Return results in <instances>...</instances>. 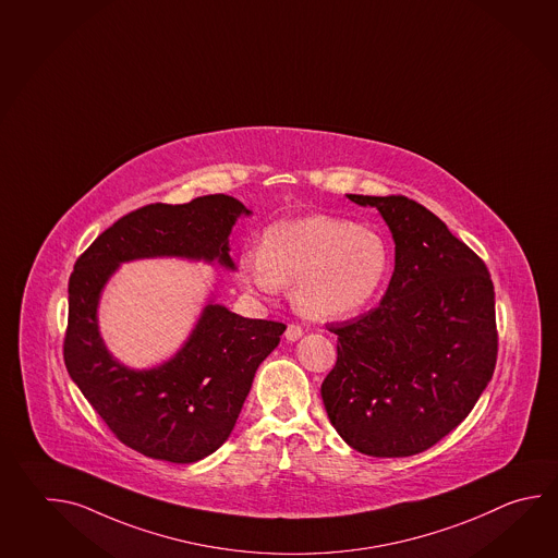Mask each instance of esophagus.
Returning a JSON list of instances; mask_svg holds the SVG:
<instances>
[{
    "instance_id": "esophagus-1",
    "label": "esophagus",
    "mask_w": 558,
    "mask_h": 558,
    "mask_svg": "<svg viewBox=\"0 0 558 558\" xmlns=\"http://www.w3.org/2000/svg\"><path fill=\"white\" fill-rule=\"evenodd\" d=\"M284 336L288 341H298L304 336V330H302L300 326H296V324H290V326L286 328Z\"/></svg>"
}]
</instances>
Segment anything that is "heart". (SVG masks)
<instances>
[{"label":"heart","mask_w":558,"mask_h":558,"mask_svg":"<svg viewBox=\"0 0 558 558\" xmlns=\"http://www.w3.org/2000/svg\"><path fill=\"white\" fill-rule=\"evenodd\" d=\"M239 272L264 294L292 286V300L314 319H340L369 306L389 274V246L369 227L328 215L266 228L262 252L240 256Z\"/></svg>","instance_id":"heart-1"}]
</instances>
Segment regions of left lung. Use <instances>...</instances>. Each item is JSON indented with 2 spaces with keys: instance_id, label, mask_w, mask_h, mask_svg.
<instances>
[{
  "instance_id": "obj_1",
  "label": "left lung",
  "mask_w": 558,
  "mask_h": 558,
  "mask_svg": "<svg viewBox=\"0 0 558 558\" xmlns=\"http://www.w3.org/2000/svg\"><path fill=\"white\" fill-rule=\"evenodd\" d=\"M345 196L386 220L396 268L379 306L330 328L338 362L324 408L355 451L415 456L465 420L493 377L495 290L483 260L425 206Z\"/></svg>"
}]
</instances>
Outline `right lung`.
Wrapping results in <instances>:
<instances>
[{
	"label": "right lung",
	"instance_id": "add662e5",
	"mask_svg": "<svg viewBox=\"0 0 558 558\" xmlns=\"http://www.w3.org/2000/svg\"><path fill=\"white\" fill-rule=\"evenodd\" d=\"M252 210L228 194L148 205L119 218L75 262L69 278L65 365L81 393L131 449L169 463L215 453L236 425L258 365L286 326L242 318L210 290L189 338L167 362L129 367L99 330L102 290L125 262L179 258L234 272L230 232Z\"/></svg>",
	"mask_w": 558,
	"mask_h": 558
}]
</instances>
